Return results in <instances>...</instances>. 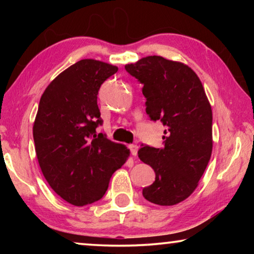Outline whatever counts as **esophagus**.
<instances>
[{"label":"esophagus","mask_w":254,"mask_h":254,"mask_svg":"<svg viewBox=\"0 0 254 254\" xmlns=\"http://www.w3.org/2000/svg\"><path fill=\"white\" fill-rule=\"evenodd\" d=\"M129 149H130V154L133 156H136L137 155V150H138V147L136 144H130L129 145Z\"/></svg>","instance_id":"34e87169"}]
</instances>
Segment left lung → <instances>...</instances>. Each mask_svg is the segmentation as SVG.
Returning a JSON list of instances; mask_svg holds the SVG:
<instances>
[{
  "label": "left lung",
  "mask_w": 254,
  "mask_h": 254,
  "mask_svg": "<svg viewBox=\"0 0 254 254\" xmlns=\"http://www.w3.org/2000/svg\"><path fill=\"white\" fill-rule=\"evenodd\" d=\"M143 85L145 112L165 126L163 147L141 144L138 157L156 178L142 190L144 199L173 206L196 189L213 149V113L202 83L189 65L162 57H147L125 65Z\"/></svg>",
  "instance_id": "left-lung-1"
}]
</instances>
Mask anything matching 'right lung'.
<instances>
[{"mask_svg":"<svg viewBox=\"0 0 254 254\" xmlns=\"http://www.w3.org/2000/svg\"><path fill=\"white\" fill-rule=\"evenodd\" d=\"M117 71L105 62L81 60L53 79L40 98L33 125L38 162L52 190L74 206L102 199L129 155L125 145L96 131L103 124L97 95Z\"/></svg>","mask_w":254,"mask_h":254,"instance_id":"right-lung-1","label":"right lung"}]
</instances>
